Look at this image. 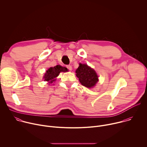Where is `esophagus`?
<instances>
[{
	"mask_svg": "<svg viewBox=\"0 0 147 147\" xmlns=\"http://www.w3.org/2000/svg\"><path fill=\"white\" fill-rule=\"evenodd\" d=\"M66 67L69 70H72V67L71 65H66Z\"/></svg>",
	"mask_w": 147,
	"mask_h": 147,
	"instance_id": "1",
	"label": "esophagus"
}]
</instances>
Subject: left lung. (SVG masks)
Masks as SVG:
<instances>
[{"label":"left lung","instance_id":"obj_1","mask_svg":"<svg viewBox=\"0 0 147 147\" xmlns=\"http://www.w3.org/2000/svg\"><path fill=\"white\" fill-rule=\"evenodd\" d=\"M76 70V76L78 78L81 84L87 88L93 87L98 81V76L95 71L88 66L87 65L79 64Z\"/></svg>","mask_w":147,"mask_h":147}]
</instances>
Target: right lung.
<instances>
[{"label":"right lung","instance_id":"add662e5","mask_svg":"<svg viewBox=\"0 0 147 147\" xmlns=\"http://www.w3.org/2000/svg\"><path fill=\"white\" fill-rule=\"evenodd\" d=\"M68 70L66 67H62L60 65H57L55 67H50L45 74L44 77L45 81H49V83H52L56 80L55 78L57 77L60 72H66Z\"/></svg>","mask_w":147,"mask_h":147}]
</instances>
